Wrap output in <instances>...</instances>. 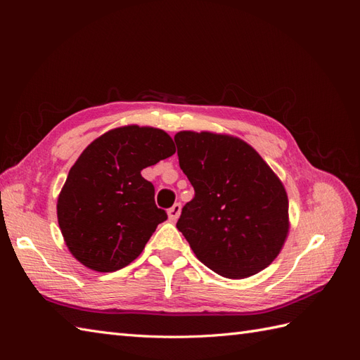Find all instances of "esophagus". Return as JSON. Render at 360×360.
Returning <instances> with one entry per match:
<instances>
[{
	"label": "esophagus",
	"instance_id": "obj_1",
	"mask_svg": "<svg viewBox=\"0 0 360 360\" xmlns=\"http://www.w3.org/2000/svg\"><path fill=\"white\" fill-rule=\"evenodd\" d=\"M180 212H181V204L180 202H176L174 204L171 209L168 210V217L169 221H177V217L180 216Z\"/></svg>",
	"mask_w": 360,
	"mask_h": 360
}]
</instances>
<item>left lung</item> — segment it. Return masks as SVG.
Returning <instances> with one entry per match:
<instances>
[{
	"label": "left lung",
	"instance_id": "1",
	"mask_svg": "<svg viewBox=\"0 0 360 360\" xmlns=\"http://www.w3.org/2000/svg\"><path fill=\"white\" fill-rule=\"evenodd\" d=\"M193 186L177 228L193 254L221 276H252L274 261L288 233L284 184L245 141L210 132L174 136Z\"/></svg>",
	"mask_w": 360,
	"mask_h": 360
}]
</instances>
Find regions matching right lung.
Returning <instances> with one entry per match:
<instances>
[{
  "label": "right lung",
  "instance_id": "obj_1",
  "mask_svg": "<svg viewBox=\"0 0 360 360\" xmlns=\"http://www.w3.org/2000/svg\"><path fill=\"white\" fill-rule=\"evenodd\" d=\"M176 153L160 129L124 126L103 134L70 168L57 204L73 257L96 271H115L143 252L167 212L141 171Z\"/></svg>",
  "mask_w": 360,
  "mask_h": 360
}]
</instances>
